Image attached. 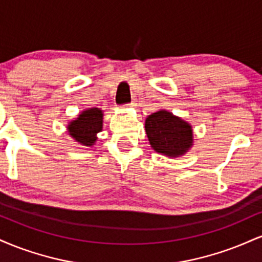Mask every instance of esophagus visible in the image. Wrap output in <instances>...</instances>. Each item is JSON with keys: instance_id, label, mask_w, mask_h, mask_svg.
Masks as SVG:
<instances>
[{"instance_id": "esophagus-1", "label": "esophagus", "mask_w": 262, "mask_h": 262, "mask_svg": "<svg viewBox=\"0 0 262 262\" xmlns=\"http://www.w3.org/2000/svg\"><path fill=\"white\" fill-rule=\"evenodd\" d=\"M135 106H137V103H135V102L133 101V102H132V103H129V104H127V107H135Z\"/></svg>"}]
</instances>
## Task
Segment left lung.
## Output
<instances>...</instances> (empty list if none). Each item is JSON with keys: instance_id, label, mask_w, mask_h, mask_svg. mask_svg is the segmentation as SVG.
<instances>
[{"instance_id": "left-lung-1", "label": "left lung", "mask_w": 262, "mask_h": 262, "mask_svg": "<svg viewBox=\"0 0 262 262\" xmlns=\"http://www.w3.org/2000/svg\"><path fill=\"white\" fill-rule=\"evenodd\" d=\"M145 132L150 146L167 158L183 156L193 146L192 125L166 110L146 117Z\"/></svg>"}]
</instances>
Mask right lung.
<instances>
[{"mask_svg":"<svg viewBox=\"0 0 262 262\" xmlns=\"http://www.w3.org/2000/svg\"><path fill=\"white\" fill-rule=\"evenodd\" d=\"M68 133L80 145L91 148L97 141V134L103 128V111L101 108L83 110L66 125Z\"/></svg>","mask_w":262,"mask_h":262,"instance_id":"obj_1","label":"right lung"}]
</instances>
